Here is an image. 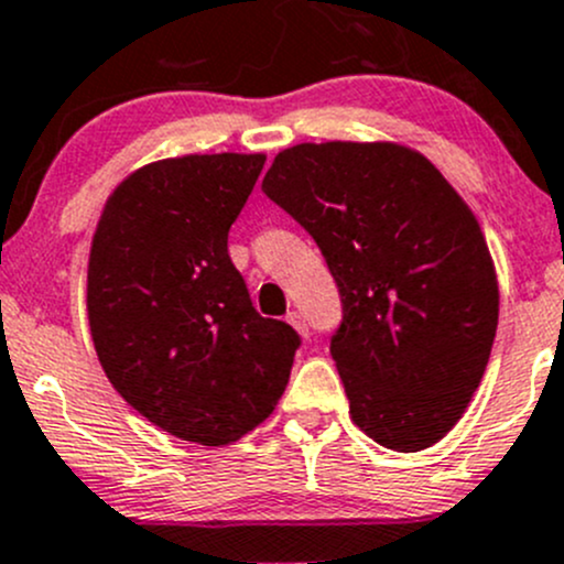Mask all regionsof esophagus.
Returning <instances> with one entry per match:
<instances>
[{
	"mask_svg": "<svg viewBox=\"0 0 564 564\" xmlns=\"http://www.w3.org/2000/svg\"><path fill=\"white\" fill-rule=\"evenodd\" d=\"M286 322H289V324H292V327H294V329H297V333H300V335H303V338H305V335H308V324H305V318H303V314H297V311H292V314H289V316H286Z\"/></svg>",
	"mask_w": 564,
	"mask_h": 564,
	"instance_id": "esophagus-1",
	"label": "esophagus"
}]
</instances>
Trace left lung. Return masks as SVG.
Segmentation results:
<instances>
[{"label":"left lung","instance_id":"8db88e82","mask_svg":"<svg viewBox=\"0 0 564 564\" xmlns=\"http://www.w3.org/2000/svg\"><path fill=\"white\" fill-rule=\"evenodd\" d=\"M261 191L314 237L338 283L329 351L357 429L398 453L436 445L464 417L497 335V270L469 204L395 141L294 144Z\"/></svg>","mask_w":564,"mask_h":564}]
</instances>
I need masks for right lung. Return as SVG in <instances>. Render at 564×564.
Listing matches in <instances>:
<instances>
[{
	"instance_id": "obj_1",
	"label": "right lung",
	"mask_w": 564,
	"mask_h": 564,
	"mask_svg": "<svg viewBox=\"0 0 564 564\" xmlns=\"http://www.w3.org/2000/svg\"><path fill=\"white\" fill-rule=\"evenodd\" d=\"M261 152L180 155L124 176L100 213L87 316L113 390L158 429L224 447L275 412L297 333L256 314L229 229Z\"/></svg>"
}]
</instances>
